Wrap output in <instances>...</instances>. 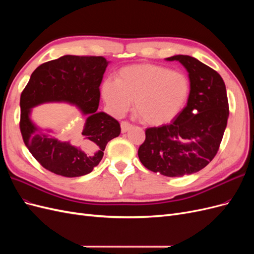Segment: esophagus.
<instances>
[{
    "instance_id": "obj_1",
    "label": "esophagus",
    "mask_w": 254,
    "mask_h": 254,
    "mask_svg": "<svg viewBox=\"0 0 254 254\" xmlns=\"http://www.w3.org/2000/svg\"><path fill=\"white\" fill-rule=\"evenodd\" d=\"M132 127V125L130 124L129 122H127V121H123L122 123H121V129H122V132L124 133V132H127L128 130Z\"/></svg>"
}]
</instances>
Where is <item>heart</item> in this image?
Segmentation results:
<instances>
[{
	"label": "heart",
	"mask_w": 254,
	"mask_h": 254,
	"mask_svg": "<svg viewBox=\"0 0 254 254\" xmlns=\"http://www.w3.org/2000/svg\"><path fill=\"white\" fill-rule=\"evenodd\" d=\"M190 91L186 74L152 64L123 67L117 79H106L101 88L104 102L113 114L124 115L134 101V112L151 126L172 121L186 106Z\"/></svg>",
	"instance_id": "b5f03b06"
}]
</instances>
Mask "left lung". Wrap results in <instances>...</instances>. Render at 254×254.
I'll list each match as a JSON object with an SVG mask.
<instances>
[{
    "label": "left lung",
    "instance_id": "left-lung-1",
    "mask_svg": "<svg viewBox=\"0 0 254 254\" xmlns=\"http://www.w3.org/2000/svg\"><path fill=\"white\" fill-rule=\"evenodd\" d=\"M177 60L189 72L188 105L171 124L147 128L137 155L147 170L166 177L197 173L216 156L229 118V104L221 76L188 55Z\"/></svg>",
    "mask_w": 254,
    "mask_h": 254
}]
</instances>
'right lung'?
<instances>
[{"label": "right lung", "instance_id": "obj_1", "mask_svg": "<svg viewBox=\"0 0 254 254\" xmlns=\"http://www.w3.org/2000/svg\"><path fill=\"white\" fill-rule=\"evenodd\" d=\"M103 56L65 55L38 66L20 98V130L34 158L48 171L73 178L87 175L98 165L106 145L121 133L120 123L98 112L99 86L108 65ZM64 101L77 105L86 119L83 131L73 142L56 139L51 130L38 128L29 119L30 110L43 102Z\"/></svg>", "mask_w": 254, "mask_h": 254}]
</instances>
